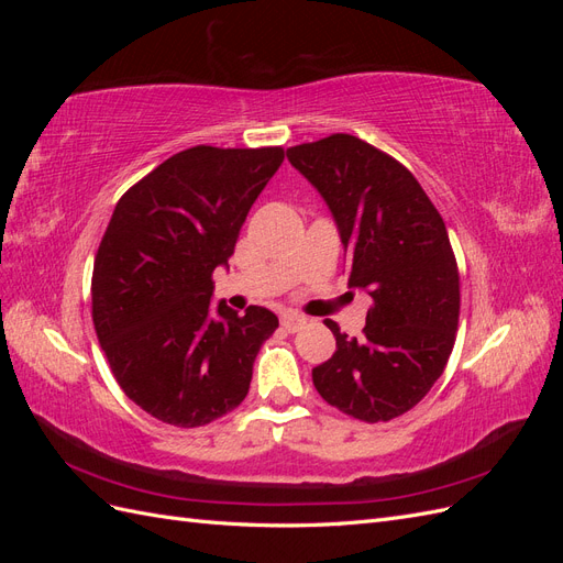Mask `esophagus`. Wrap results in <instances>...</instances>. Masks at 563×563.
Segmentation results:
<instances>
[{"instance_id":"esophagus-1","label":"esophagus","mask_w":563,"mask_h":563,"mask_svg":"<svg viewBox=\"0 0 563 563\" xmlns=\"http://www.w3.org/2000/svg\"><path fill=\"white\" fill-rule=\"evenodd\" d=\"M305 319L302 314H298V312H286L284 317H282V327H284V331H288V333H296L298 329H302L305 327Z\"/></svg>"}]
</instances>
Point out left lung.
<instances>
[{
	"instance_id": "8db88e82",
	"label": "left lung",
	"mask_w": 563,
	"mask_h": 563,
	"mask_svg": "<svg viewBox=\"0 0 563 563\" xmlns=\"http://www.w3.org/2000/svg\"><path fill=\"white\" fill-rule=\"evenodd\" d=\"M327 201L350 255V286L373 300L364 338L335 335L329 362L312 368L323 401L387 422L428 395L451 356L460 279L444 218L404 164L350 133L286 150Z\"/></svg>"
}]
</instances>
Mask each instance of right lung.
Listing matches in <instances>:
<instances>
[{
  "mask_svg": "<svg viewBox=\"0 0 563 563\" xmlns=\"http://www.w3.org/2000/svg\"><path fill=\"white\" fill-rule=\"evenodd\" d=\"M282 147L197 145L168 157L117 201L91 279L93 327L124 395L174 428H201L246 397L253 362L279 319L225 300L213 269L236 236Z\"/></svg>",
  "mask_w": 563,
  "mask_h": 563,
  "instance_id": "1",
  "label": "right lung"
}]
</instances>
